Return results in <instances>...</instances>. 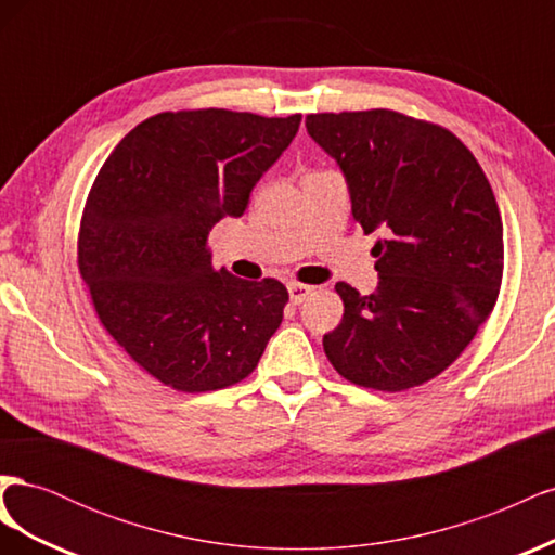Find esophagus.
<instances>
[{
	"label": "esophagus",
	"instance_id": "esophagus-1",
	"mask_svg": "<svg viewBox=\"0 0 555 555\" xmlns=\"http://www.w3.org/2000/svg\"><path fill=\"white\" fill-rule=\"evenodd\" d=\"M312 292H314V289H312V287H308V284L289 282V298H292V304H294V306H300V304H304V300H306Z\"/></svg>",
	"mask_w": 555,
	"mask_h": 555
}]
</instances>
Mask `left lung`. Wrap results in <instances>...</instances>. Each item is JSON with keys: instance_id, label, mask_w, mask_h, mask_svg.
I'll use <instances>...</instances> for the list:
<instances>
[{"instance_id": "1", "label": "left lung", "mask_w": 555, "mask_h": 555, "mask_svg": "<svg viewBox=\"0 0 555 555\" xmlns=\"http://www.w3.org/2000/svg\"><path fill=\"white\" fill-rule=\"evenodd\" d=\"M306 127L340 164L354 220L386 233L375 245L377 292L335 284L345 314L324 335L326 357L365 389L422 386L495 308L505 243L491 182L456 133L405 113H312Z\"/></svg>"}]
</instances>
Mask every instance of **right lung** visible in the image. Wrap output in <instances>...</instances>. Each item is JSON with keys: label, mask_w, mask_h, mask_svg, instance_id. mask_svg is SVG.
<instances>
[{"label": "right lung", "mask_w": 555, "mask_h": 555, "mask_svg": "<svg viewBox=\"0 0 555 555\" xmlns=\"http://www.w3.org/2000/svg\"><path fill=\"white\" fill-rule=\"evenodd\" d=\"M298 125L300 113H157L115 145L92 182L78 271L106 333L173 391L243 382L282 324L287 287L215 273L208 236L224 215H243Z\"/></svg>", "instance_id": "add662e5"}]
</instances>
